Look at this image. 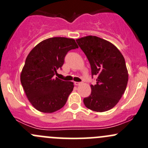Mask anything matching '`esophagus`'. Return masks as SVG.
Returning a JSON list of instances; mask_svg holds the SVG:
<instances>
[{
	"label": "esophagus",
	"instance_id": "obj_1",
	"mask_svg": "<svg viewBox=\"0 0 148 148\" xmlns=\"http://www.w3.org/2000/svg\"><path fill=\"white\" fill-rule=\"evenodd\" d=\"M83 84V82H74V84L76 86H79V85H82Z\"/></svg>",
	"mask_w": 148,
	"mask_h": 148
}]
</instances>
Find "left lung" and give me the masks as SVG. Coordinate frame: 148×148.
I'll return each instance as SVG.
<instances>
[{
    "instance_id": "1",
    "label": "left lung",
    "mask_w": 148,
    "mask_h": 148,
    "mask_svg": "<svg viewBox=\"0 0 148 148\" xmlns=\"http://www.w3.org/2000/svg\"><path fill=\"white\" fill-rule=\"evenodd\" d=\"M87 57L92 76L97 84H91V95L83 100L89 110L98 112L111 110L125 93L128 71L125 59L119 49L110 41L95 36L76 40Z\"/></svg>"
}]
</instances>
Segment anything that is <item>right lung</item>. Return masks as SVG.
Returning <instances> with one entry per match:
<instances>
[{
	"label": "right lung",
	"mask_w": 148,
	"mask_h": 148,
	"mask_svg": "<svg viewBox=\"0 0 148 148\" xmlns=\"http://www.w3.org/2000/svg\"><path fill=\"white\" fill-rule=\"evenodd\" d=\"M74 38L53 37L44 40L30 51L21 73V82L31 104L44 113L65 105L74 88L72 82L55 78L69 51L77 49Z\"/></svg>",
	"instance_id": "add662e5"
}]
</instances>
